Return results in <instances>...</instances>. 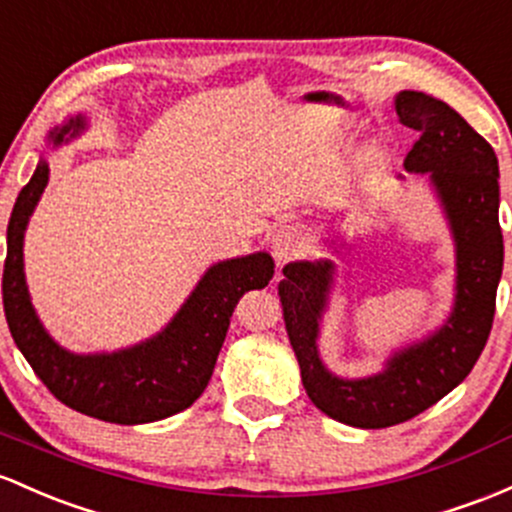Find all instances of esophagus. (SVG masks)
Masks as SVG:
<instances>
[{
  "instance_id": "obj_1",
  "label": "esophagus",
  "mask_w": 512,
  "mask_h": 512,
  "mask_svg": "<svg viewBox=\"0 0 512 512\" xmlns=\"http://www.w3.org/2000/svg\"><path fill=\"white\" fill-rule=\"evenodd\" d=\"M273 256L278 261H293L295 256H300L305 251L307 236L302 232L298 224H280V227L273 232Z\"/></svg>"
}]
</instances>
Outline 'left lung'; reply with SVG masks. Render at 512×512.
<instances>
[{
  "label": "left lung",
  "mask_w": 512,
  "mask_h": 512,
  "mask_svg": "<svg viewBox=\"0 0 512 512\" xmlns=\"http://www.w3.org/2000/svg\"><path fill=\"white\" fill-rule=\"evenodd\" d=\"M400 122L420 131L405 156L408 173H430L456 246L452 315L430 337L395 351L381 373L339 378L317 351L320 322L334 283V263L293 261L283 268L278 295L302 386L332 420L381 430L410 420L471 373L491 334L496 290L503 273V232L498 224V158L447 102L425 92L395 97Z\"/></svg>",
  "instance_id": "1"
}]
</instances>
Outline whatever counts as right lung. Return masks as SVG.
I'll return each mask as SVG.
<instances>
[{
    "label": "right lung",
    "mask_w": 512,
    "mask_h": 512,
    "mask_svg": "<svg viewBox=\"0 0 512 512\" xmlns=\"http://www.w3.org/2000/svg\"><path fill=\"white\" fill-rule=\"evenodd\" d=\"M85 117H70L48 131L60 146L85 131ZM48 183L46 158L16 197L7 227L2 298L9 332L43 386L68 408L117 425H144L190 408L210 383L236 302L273 278L271 254L258 251L207 268L190 298L156 337L112 351L73 354L43 329L24 276V234Z\"/></svg>",
    "instance_id": "add662e5"
}]
</instances>
